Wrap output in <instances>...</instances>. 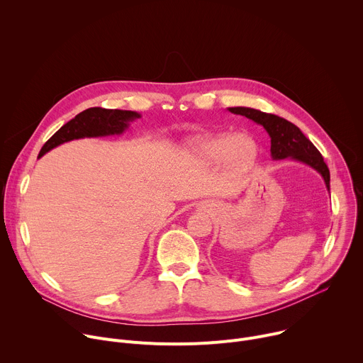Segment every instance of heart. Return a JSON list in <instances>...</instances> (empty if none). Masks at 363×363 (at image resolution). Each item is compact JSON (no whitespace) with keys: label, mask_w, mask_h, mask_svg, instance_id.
I'll list each match as a JSON object with an SVG mask.
<instances>
[{"label":"heart","mask_w":363,"mask_h":363,"mask_svg":"<svg viewBox=\"0 0 363 363\" xmlns=\"http://www.w3.org/2000/svg\"><path fill=\"white\" fill-rule=\"evenodd\" d=\"M191 153L196 160L208 164L225 160L234 169L244 172L254 167L258 158V147L247 136L235 138L231 133H218L191 142Z\"/></svg>","instance_id":"1"}]
</instances>
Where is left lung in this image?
<instances>
[{"label":"left lung","instance_id":"1","mask_svg":"<svg viewBox=\"0 0 363 363\" xmlns=\"http://www.w3.org/2000/svg\"><path fill=\"white\" fill-rule=\"evenodd\" d=\"M228 111L234 115H241L254 121L267 130L272 138L270 152L273 160L291 158L312 167L323 177L326 188L330 189V172L323 157L296 125L280 116L251 108H228Z\"/></svg>","mask_w":363,"mask_h":363}]
</instances>
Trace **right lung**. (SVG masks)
<instances>
[{"label":"right lung","mask_w":363,"mask_h":363,"mask_svg":"<svg viewBox=\"0 0 363 363\" xmlns=\"http://www.w3.org/2000/svg\"><path fill=\"white\" fill-rule=\"evenodd\" d=\"M140 118L139 113L132 111L90 108L79 113L74 119L63 125L41 147L38 158L53 147L80 138H97L108 135H121L128 129L129 122Z\"/></svg>","instance_id":"add662e5"}]
</instances>
